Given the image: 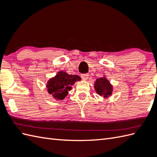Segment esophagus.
<instances>
[{
  "mask_svg": "<svg viewBox=\"0 0 157 157\" xmlns=\"http://www.w3.org/2000/svg\"><path fill=\"white\" fill-rule=\"evenodd\" d=\"M89 75L88 74H82L81 75V78H82L83 80H87L88 79Z\"/></svg>",
  "mask_w": 157,
  "mask_h": 157,
  "instance_id": "1",
  "label": "esophagus"
}]
</instances>
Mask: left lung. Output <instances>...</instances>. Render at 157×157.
Segmentation results:
<instances>
[{"label": "left lung", "mask_w": 157, "mask_h": 157, "mask_svg": "<svg viewBox=\"0 0 157 157\" xmlns=\"http://www.w3.org/2000/svg\"><path fill=\"white\" fill-rule=\"evenodd\" d=\"M94 88L97 94L104 98H108L112 94L113 86L106 78L96 79L94 83Z\"/></svg>", "instance_id": "left-lung-1"}]
</instances>
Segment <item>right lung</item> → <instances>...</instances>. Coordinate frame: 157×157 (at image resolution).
Wrapping results in <instances>:
<instances>
[{"instance_id": "add662e5", "label": "right lung", "mask_w": 157, "mask_h": 157, "mask_svg": "<svg viewBox=\"0 0 157 157\" xmlns=\"http://www.w3.org/2000/svg\"><path fill=\"white\" fill-rule=\"evenodd\" d=\"M80 77L77 75H69L66 72L59 71L55 77L50 79L46 87L50 94L56 100H63L71 90V86L77 81H80Z\"/></svg>"}]
</instances>
